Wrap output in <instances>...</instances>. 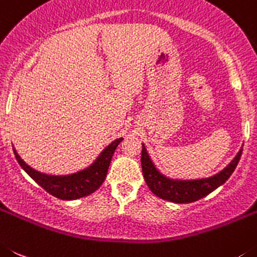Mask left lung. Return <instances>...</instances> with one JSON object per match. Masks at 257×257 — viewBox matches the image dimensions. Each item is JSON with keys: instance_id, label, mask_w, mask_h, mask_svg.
<instances>
[{"instance_id": "obj_1", "label": "left lung", "mask_w": 257, "mask_h": 257, "mask_svg": "<svg viewBox=\"0 0 257 257\" xmlns=\"http://www.w3.org/2000/svg\"><path fill=\"white\" fill-rule=\"evenodd\" d=\"M241 155L242 149L238 151V154L230 161L229 165H226L218 174L212 175L210 178L192 180L172 179V178L161 174L156 169L155 164L152 163L145 145H142L141 164H142V172L146 183L154 195L163 198V200L170 201V202L188 203L205 197L218 187H220L221 184L225 183L232 175V173L234 172V169L237 168Z\"/></svg>"}]
</instances>
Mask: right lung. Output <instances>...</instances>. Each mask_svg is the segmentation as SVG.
I'll return each mask as SVG.
<instances>
[{
    "mask_svg": "<svg viewBox=\"0 0 257 257\" xmlns=\"http://www.w3.org/2000/svg\"><path fill=\"white\" fill-rule=\"evenodd\" d=\"M121 141H123V138H117L114 142L110 143L91 166L69 175H48L37 172L22 160V157L18 155L15 149L13 150L16 160L24 169L25 173L36 183H38L43 189H46L50 195L55 196L60 200H77V198L91 195L100 188V186L105 180L106 174H107L112 155H114L117 145Z\"/></svg>",
    "mask_w": 257,
    "mask_h": 257,
    "instance_id": "add662e5",
    "label": "right lung"
}]
</instances>
